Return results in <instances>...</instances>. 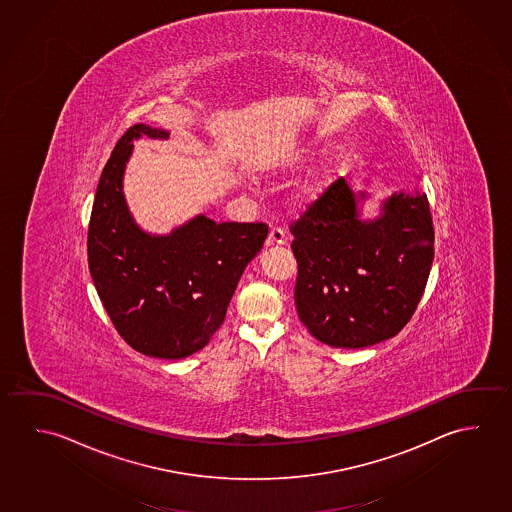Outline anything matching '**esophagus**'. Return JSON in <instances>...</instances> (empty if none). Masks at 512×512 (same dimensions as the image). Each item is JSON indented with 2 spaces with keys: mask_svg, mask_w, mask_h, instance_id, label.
Listing matches in <instances>:
<instances>
[{
  "mask_svg": "<svg viewBox=\"0 0 512 512\" xmlns=\"http://www.w3.org/2000/svg\"><path fill=\"white\" fill-rule=\"evenodd\" d=\"M287 243L286 232H284V228H280V226H275V228H271V232L268 235V241L266 244L268 246H284Z\"/></svg>",
  "mask_w": 512,
  "mask_h": 512,
  "instance_id": "1",
  "label": "esophagus"
}]
</instances>
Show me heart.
Segmentation results:
<instances>
[{"mask_svg": "<svg viewBox=\"0 0 512 512\" xmlns=\"http://www.w3.org/2000/svg\"><path fill=\"white\" fill-rule=\"evenodd\" d=\"M314 156V149L311 145L295 142V144L286 145L278 151L271 160H269V171L287 172L296 171L307 162H311ZM336 176V165L332 160H323L318 167L307 174L298 189L295 192V198L298 203H311L314 199L320 198L325 190L331 187L332 181Z\"/></svg>", "mask_w": 512, "mask_h": 512, "instance_id": "b5f03b06", "label": "heart"}]
</instances>
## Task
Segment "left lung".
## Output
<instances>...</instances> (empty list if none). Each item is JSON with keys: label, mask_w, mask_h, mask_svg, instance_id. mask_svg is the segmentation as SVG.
<instances>
[{"label": "left lung", "mask_w": 512, "mask_h": 512, "mask_svg": "<svg viewBox=\"0 0 512 512\" xmlns=\"http://www.w3.org/2000/svg\"><path fill=\"white\" fill-rule=\"evenodd\" d=\"M336 181L291 228L298 264L296 311L316 340L363 349L403 329L421 300L433 262L426 194L379 201Z\"/></svg>", "instance_id": "8db88e82"}]
</instances>
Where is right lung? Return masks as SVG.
Listing matches in <instances>:
<instances>
[{
  "label": "right lung",
  "mask_w": 512,
  "mask_h": 512,
  "mask_svg": "<svg viewBox=\"0 0 512 512\" xmlns=\"http://www.w3.org/2000/svg\"><path fill=\"white\" fill-rule=\"evenodd\" d=\"M167 140L136 124L118 140L95 194L88 230L93 284L118 334L145 356L187 358L225 322L244 268L268 237L262 223H216L198 214L169 234H151L127 207L124 174L133 142Z\"/></svg>",
  "instance_id": "add662e5"
}]
</instances>
